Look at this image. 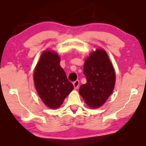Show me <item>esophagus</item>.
Segmentation results:
<instances>
[{
    "mask_svg": "<svg viewBox=\"0 0 146 146\" xmlns=\"http://www.w3.org/2000/svg\"><path fill=\"white\" fill-rule=\"evenodd\" d=\"M79 83H80V82H79V80H76V81H75V82H73L74 88H75V89H77V88H78Z\"/></svg>",
    "mask_w": 146,
    "mask_h": 146,
    "instance_id": "esophagus-1",
    "label": "esophagus"
}]
</instances>
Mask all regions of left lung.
<instances>
[{
	"mask_svg": "<svg viewBox=\"0 0 146 146\" xmlns=\"http://www.w3.org/2000/svg\"><path fill=\"white\" fill-rule=\"evenodd\" d=\"M84 75L87 82L80 86L79 93L91 108L102 106L112 93L115 72L106 51L97 49L86 58Z\"/></svg>",
	"mask_w": 146,
	"mask_h": 146,
	"instance_id": "left-lung-1",
	"label": "left lung"
}]
</instances>
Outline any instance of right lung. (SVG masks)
Returning a JSON list of instances; mask_svg holds the SVG:
<instances>
[{"label":"right lung","instance_id":"obj_1","mask_svg":"<svg viewBox=\"0 0 146 146\" xmlns=\"http://www.w3.org/2000/svg\"><path fill=\"white\" fill-rule=\"evenodd\" d=\"M60 62L56 52L44 51L33 73L35 86L39 97L51 109L60 107L73 89V85L60 67Z\"/></svg>","mask_w":146,"mask_h":146}]
</instances>
